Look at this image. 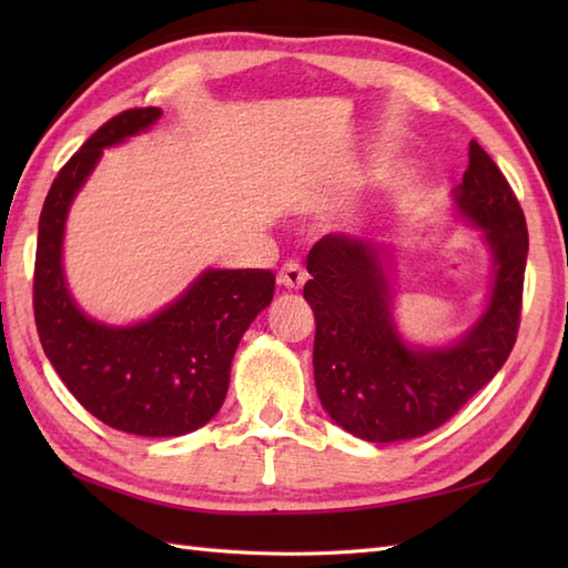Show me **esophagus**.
Instances as JSON below:
<instances>
[{
	"label": "esophagus",
	"instance_id": "34e87169",
	"mask_svg": "<svg viewBox=\"0 0 568 568\" xmlns=\"http://www.w3.org/2000/svg\"><path fill=\"white\" fill-rule=\"evenodd\" d=\"M305 281H307V273L297 261H287L283 263V268L277 271V283L287 287V291H300V287L305 285Z\"/></svg>",
	"mask_w": 568,
	"mask_h": 568
}]
</instances>
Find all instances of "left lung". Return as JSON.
I'll return each mask as SVG.
<instances>
[{
	"instance_id": "8db88e82",
	"label": "left lung",
	"mask_w": 568,
	"mask_h": 568,
	"mask_svg": "<svg viewBox=\"0 0 568 568\" xmlns=\"http://www.w3.org/2000/svg\"><path fill=\"white\" fill-rule=\"evenodd\" d=\"M458 220L490 256L480 315L444 344H417L395 322V248L371 234H327L312 246L305 300L315 312V385L327 415L354 437L388 444L444 425L508 361L520 324L527 224L508 180L476 141L452 190Z\"/></svg>"
}]
</instances>
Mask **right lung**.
<instances>
[{
	"label": "right lung",
	"mask_w": 568,
	"mask_h": 568,
	"mask_svg": "<svg viewBox=\"0 0 568 568\" xmlns=\"http://www.w3.org/2000/svg\"><path fill=\"white\" fill-rule=\"evenodd\" d=\"M161 116L159 106L122 112L60 168L39 220L33 277L36 327L60 381L90 415L139 437H183L220 413L241 336L275 291L271 271L204 268L139 322H102L75 303L63 261L72 202L104 149L143 134Z\"/></svg>",
	"instance_id": "1"
}]
</instances>
